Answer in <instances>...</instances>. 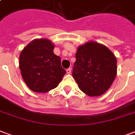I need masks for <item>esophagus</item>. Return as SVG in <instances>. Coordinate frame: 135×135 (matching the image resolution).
Instances as JSON below:
<instances>
[{
	"label": "esophagus",
	"mask_w": 135,
	"mask_h": 135,
	"mask_svg": "<svg viewBox=\"0 0 135 135\" xmlns=\"http://www.w3.org/2000/svg\"><path fill=\"white\" fill-rule=\"evenodd\" d=\"M71 72V68H69V69H66V73H67L68 74H70Z\"/></svg>",
	"instance_id": "esophagus-1"
}]
</instances>
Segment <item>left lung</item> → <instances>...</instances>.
Masks as SVG:
<instances>
[{
    "label": "left lung",
    "instance_id": "left-lung-1",
    "mask_svg": "<svg viewBox=\"0 0 135 135\" xmlns=\"http://www.w3.org/2000/svg\"><path fill=\"white\" fill-rule=\"evenodd\" d=\"M116 59L107 47L95 42L79 46L72 76L81 90L100 96L110 88L116 76Z\"/></svg>",
    "mask_w": 135,
    "mask_h": 135
}]
</instances>
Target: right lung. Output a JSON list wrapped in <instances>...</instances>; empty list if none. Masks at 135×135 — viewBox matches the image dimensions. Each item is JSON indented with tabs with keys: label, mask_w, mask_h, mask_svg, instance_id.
<instances>
[{
	"label": "right lung",
	"mask_w": 135,
	"mask_h": 135,
	"mask_svg": "<svg viewBox=\"0 0 135 135\" xmlns=\"http://www.w3.org/2000/svg\"><path fill=\"white\" fill-rule=\"evenodd\" d=\"M54 45L47 39L30 42L19 56V69L28 88L36 93L56 88L66 74L61 58L53 53Z\"/></svg>",
	"instance_id": "1"
}]
</instances>
